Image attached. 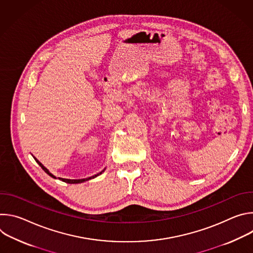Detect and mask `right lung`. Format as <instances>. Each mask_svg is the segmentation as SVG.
I'll return each mask as SVG.
<instances>
[{
  "mask_svg": "<svg viewBox=\"0 0 253 253\" xmlns=\"http://www.w3.org/2000/svg\"><path fill=\"white\" fill-rule=\"evenodd\" d=\"M34 159L36 160V162H37L40 166H41V168L48 174V175H50L51 177H53V178H55L56 179V176H54L52 173H50V171L37 159V158H35L34 157ZM105 170V169H104ZM104 170L103 171H101L100 173H98V174H96V175H94V176H91V177H88V178H84V179H65V178H59L60 180H62L63 182H66V183H70V184H76V183H82V182H85V181H88V180H90V179H93V178H95V177H97V176H99L100 174H102V172H104Z\"/></svg>",
  "mask_w": 253,
  "mask_h": 253,
  "instance_id": "right-lung-1",
  "label": "right lung"
}]
</instances>
